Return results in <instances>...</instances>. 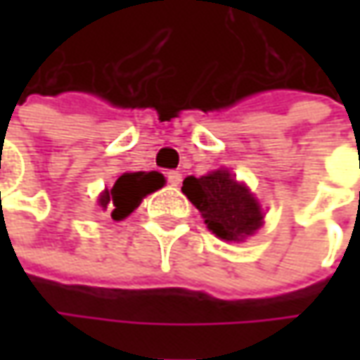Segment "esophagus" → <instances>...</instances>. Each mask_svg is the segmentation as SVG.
Listing matches in <instances>:
<instances>
[{"label":"esophagus","instance_id":"esophagus-1","mask_svg":"<svg viewBox=\"0 0 360 360\" xmlns=\"http://www.w3.org/2000/svg\"><path fill=\"white\" fill-rule=\"evenodd\" d=\"M166 180H168L170 186H178L182 182V174L176 172V170H170V172H166Z\"/></svg>","mask_w":360,"mask_h":360}]
</instances>
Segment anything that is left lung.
I'll return each instance as SVG.
<instances>
[{"instance_id":"1","label":"left lung","mask_w":360,"mask_h":360,"mask_svg":"<svg viewBox=\"0 0 360 360\" xmlns=\"http://www.w3.org/2000/svg\"><path fill=\"white\" fill-rule=\"evenodd\" d=\"M182 192L200 210L208 229L222 240H242L262 224L258 202L229 170H216L200 178L188 176Z\"/></svg>"}]
</instances>
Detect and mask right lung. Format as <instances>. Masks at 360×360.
Segmentation results:
<instances>
[{
	"label": "right lung",
	"mask_w": 360,
	"mask_h": 360,
	"mask_svg": "<svg viewBox=\"0 0 360 360\" xmlns=\"http://www.w3.org/2000/svg\"><path fill=\"white\" fill-rule=\"evenodd\" d=\"M164 186V176L158 172H130L122 174L112 190H105L100 196L102 210H108L114 220H122L142 202L150 192Z\"/></svg>",
	"instance_id": "1"
}]
</instances>
